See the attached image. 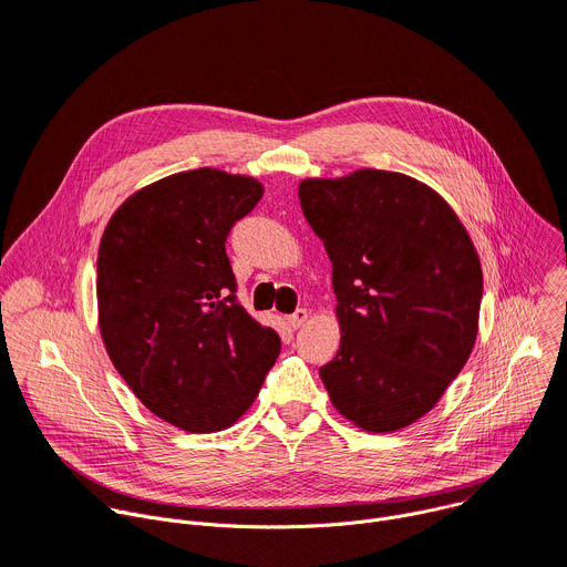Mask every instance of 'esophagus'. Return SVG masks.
<instances>
[{
  "label": "esophagus",
  "instance_id": "esophagus-1",
  "mask_svg": "<svg viewBox=\"0 0 567 567\" xmlns=\"http://www.w3.org/2000/svg\"><path fill=\"white\" fill-rule=\"evenodd\" d=\"M306 320H308V310H306V308H297V310L292 312V316H288V324H290L292 329L303 327Z\"/></svg>",
  "mask_w": 567,
  "mask_h": 567
}]
</instances>
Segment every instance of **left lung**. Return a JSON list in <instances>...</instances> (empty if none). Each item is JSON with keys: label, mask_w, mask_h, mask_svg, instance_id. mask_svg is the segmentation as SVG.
<instances>
[{"label": "left lung", "mask_w": 567, "mask_h": 567, "mask_svg": "<svg viewBox=\"0 0 567 567\" xmlns=\"http://www.w3.org/2000/svg\"><path fill=\"white\" fill-rule=\"evenodd\" d=\"M299 203L333 264L340 349L320 367L336 410L369 432L421 419L466 364L482 268L451 205L414 177L362 168L303 179Z\"/></svg>", "instance_id": "left-lung-1"}]
</instances>
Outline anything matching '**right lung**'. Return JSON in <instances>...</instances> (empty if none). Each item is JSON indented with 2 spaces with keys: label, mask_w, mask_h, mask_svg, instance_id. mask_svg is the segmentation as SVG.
<instances>
[{
  "label": "right lung",
  "mask_w": 567,
  "mask_h": 567,
  "mask_svg": "<svg viewBox=\"0 0 567 567\" xmlns=\"http://www.w3.org/2000/svg\"><path fill=\"white\" fill-rule=\"evenodd\" d=\"M264 196L255 177L196 168L153 182L110 218L99 247V327L135 396L186 432L229 427L281 351L236 299L225 243Z\"/></svg>",
  "instance_id": "obj_1"
}]
</instances>
